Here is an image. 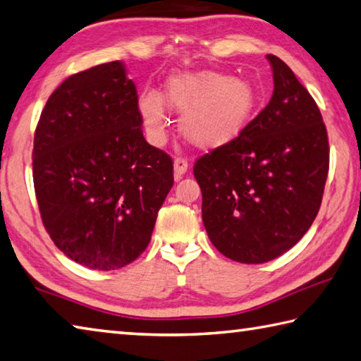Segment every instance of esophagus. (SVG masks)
<instances>
[{
    "label": "esophagus",
    "mask_w": 361,
    "mask_h": 361,
    "mask_svg": "<svg viewBox=\"0 0 361 361\" xmlns=\"http://www.w3.org/2000/svg\"><path fill=\"white\" fill-rule=\"evenodd\" d=\"M173 170H175L176 180H180L181 176L186 173V170H188V159L181 158V156H178V158H175V161H173Z\"/></svg>",
    "instance_id": "esophagus-1"
}]
</instances>
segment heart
Returning <instances> with one entry per match:
<instances>
[{
	"mask_svg": "<svg viewBox=\"0 0 361 361\" xmlns=\"http://www.w3.org/2000/svg\"><path fill=\"white\" fill-rule=\"evenodd\" d=\"M166 97L176 112H183V137L200 149L222 148L240 139L259 107L257 91L251 83L213 71L180 72L170 77ZM139 110L148 135L161 142L169 124L161 94L143 93Z\"/></svg>",
	"mask_w": 361,
	"mask_h": 361,
	"instance_id": "1",
	"label": "heart"
}]
</instances>
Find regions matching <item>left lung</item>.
Wrapping results in <instances>:
<instances>
[{"instance_id":"left-lung-1","label":"left lung","mask_w":361,"mask_h":361,"mask_svg":"<svg viewBox=\"0 0 361 361\" xmlns=\"http://www.w3.org/2000/svg\"><path fill=\"white\" fill-rule=\"evenodd\" d=\"M267 107L231 145L194 164L208 238L226 257L264 264L301 240L319 213L330 167L316 101L274 55Z\"/></svg>"}]
</instances>
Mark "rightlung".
I'll use <instances>...</instances> for the list:
<instances>
[{
    "label": "right lung",
    "instance_id": "add662e5",
    "mask_svg": "<svg viewBox=\"0 0 361 361\" xmlns=\"http://www.w3.org/2000/svg\"><path fill=\"white\" fill-rule=\"evenodd\" d=\"M32 181L45 231L91 270L145 251L173 186V161L143 137L139 96L123 63L68 77L39 118Z\"/></svg>",
    "mask_w": 361,
    "mask_h": 361
}]
</instances>
